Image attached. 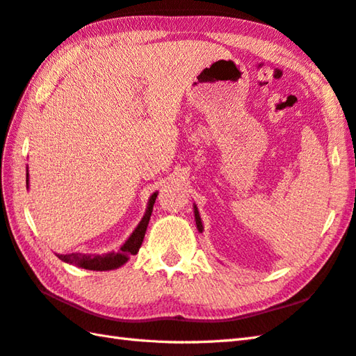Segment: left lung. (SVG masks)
<instances>
[{
	"instance_id": "1",
	"label": "left lung",
	"mask_w": 356,
	"mask_h": 356,
	"mask_svg": "<svg viewBox=\"0 0 356 356\" xmlns=\"http://www.w3.org/2000/svg\"><path fill=\"white\" fill-rule=\"evenodd\" d=\"M194 218H195V226H197L199 232H203V223H202V218H200V214H199V209H197V205L194 203Z\"/></svg>"
}]
</instances>
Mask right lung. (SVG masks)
I'll return each instance as SVG.
<instances>
[{
    "label": "right lung",
    "mask_w": 356,
    "mask_h": 356,
    "mask_svg": "<svg viewBox=\"0 0 356 356\" xmlns=\"http://www.w3.org/2000/svg\"><path fill=\"white\" fill-rule=\"evenodd\" d=\"M26 184L29 188V168L26 172ZM156 197H157V191L149 195L145 214H143L142 220L131 232V236L128 237L125 240V243L119 248V251H116V252L111 251V252L102 254V255L74 254V252L73 254H56L58 259L65 261V263H72L78 268L90 269V270H111V269H118L120 266H124V264L130 260L131 255H136L139 252V248L142 245L143 237H145L151 213H153V205L156 202Z\"/></svg>",
    "instance_id": "obj_1"
}]
</instances>
